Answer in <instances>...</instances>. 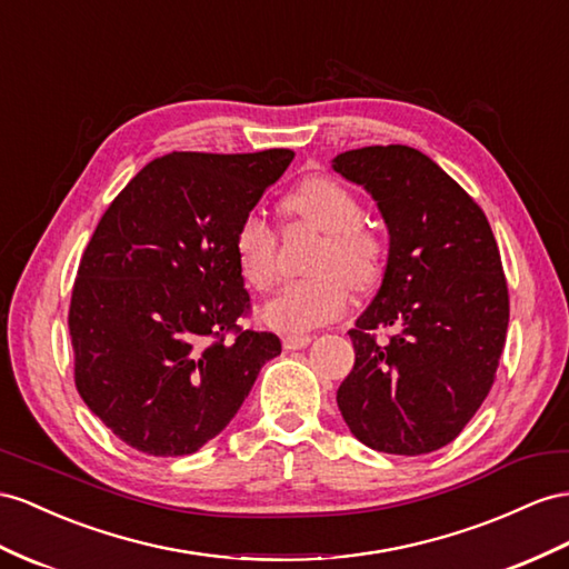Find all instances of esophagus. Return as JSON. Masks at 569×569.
Here are the masks:
<instances>
[{"mask_svg": "<svg viewBox=\"0 0 569 569\" xmlns=\"http://www.w3.org/2000/svg\"><path fill=\"white\" fill-rule=\"evenodd\" d=\"M310 341H312L310 333H288V337H283V348H288V351H296V348L310 346Z\"/></svg>", "mask_w": 569, "mask_h": 569, "instance_id": "1", "label": "esophagus"}]
</instances>
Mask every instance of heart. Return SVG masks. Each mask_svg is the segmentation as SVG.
Here are the masks:
<instances>
[{
  "label": "heart",
  "instance_id": "obj_1",
  "mask_svg": "<svg viewBox=\"0 0 569 569\" xmlns=\"http://www.w3.org/2000/svg\"><path fill=\"white\" fill-rule=\"evenodd\" d=\"M283 211L310 228L325 232L319 242L312 279L293 281L271 298L259 317L276 331L298 333L312 329L343 312L348 302V286L356 290L370 288L382 271L385 247L380 238L362 223V203L343 182L329 174L305 178L283 199ZM238 269L244 283L264 293L279 271V238L261 213H247L232 240Z\"/></svg>",
  "mask_w": 569,
  "mask_h": 569
}]
</instances>
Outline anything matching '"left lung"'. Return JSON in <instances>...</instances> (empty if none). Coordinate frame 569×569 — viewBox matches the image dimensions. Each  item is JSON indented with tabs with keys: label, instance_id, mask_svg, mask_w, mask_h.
Segmentation results:
<instances>
[{
	"label": "left lung",
	"instance_id": "obj_1",
	"mask_svg": "<svg viewBox=\"0 0 569 569\" xmlns=\"http://www.w3.org/2000/svg\"><path fill=\"white\" fill-rule=\"evenodd\" d=\"M331 168L377 201L389 257L382 286L348 337L356 366L337 391L346 426L370 449L418 457L476 416L505 348L509 296L486 213L411 146H366ZM398 333L377 345L371 331Z\"/></svg>",
	"mask_w": 569,
	"mask_h": 569
}]
</instances>
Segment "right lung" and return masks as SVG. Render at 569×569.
Returning <instances> with one entry per match:
<instances>
[{"mask_svg": "<svg viewBox=\"0 0 569 569\" xmlns=\"http://www.w3.org/2000/svg\"><path fill=\"white\" fill-rule=\"evenodd\" d=\"M293 156L174 151L100 218L71 290L74 382L143 455L184 457L213 440L281 353L276 333L238 325L250 293L232 240Z\"/></svg>", "mask_w": 569, "mask_h": 569, "instance_id": "1", "label": "right lung"}]
</instances>
